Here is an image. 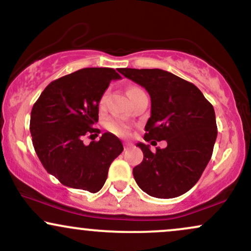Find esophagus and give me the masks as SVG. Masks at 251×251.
<instances>
[{
  "label": "esophagus",
  "mask_w": 251,
  "mask_h": 251,
  "mask_svg": "<svg viewBox=\"0 0 251 251\" xmlns=\"http://www.w3.org/2000/svg\"><path fill=\"white\" fill-rule=\"evenodd\" d=\"M132 148V145L129 143H125L124 144V149H125V151H127V150H129Z\"/></svg>",
  "instance_id": "1"
}]
</instances>
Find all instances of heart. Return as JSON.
Returning a JSON list of instances; mask_svg holds the SVG:
<instances>
[{
    "label": "heart",
    "instance_id": "1",
    "mask_svg": "<svg viewBox=\"0 0 251 251\" xmlns=\"http://www.w3.org/2000/svg\"><path fill=\"white\" fill-rule=\"evenodd\" d=\"M140 92H143V89L137 87V86H131V87L127 88V96L129 99H132L135 94L140 93ZM106 98H107V93L105 92L99 100V107H103V105H105V101H106ZM106 128H107L109 132H112V133L117 135H122V137H126V135H128L129 132H131V127H129V125L118 119L108 120V122L106 123Z\"/></svg>",
    "mask_w": 251,
    "mask_h": 251
}]
</instances>
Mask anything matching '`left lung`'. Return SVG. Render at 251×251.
<instances>
[{
  "mask_svg": "<svg viewBox=\"0 0 251 251\" xmlns=\"http://www.w3.org/2000/svg\"><path fill=\"white\" fill-rule=\"evenodd\" d=\"M120 73L143 86L151 97V117L144 139L165 149L150 150L139 143L143 162L133 169L144 192L155 198H175L188 192L208 165L217 137L212 105L194 83L163 70L120 68Z\"/></svg>",
  "mask_w": 251,
  "mask_h": 251,
  "instance_id": "left-lung-1",
  "label": "left lung"
}]
</instances>
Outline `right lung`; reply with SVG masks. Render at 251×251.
Here are the masks:
<instances>
[{"mask_svg": "<svg viewBox=\"0 0 251 251\" xmlns=\"http://www.w3.org/2000/svg\"><path fill=\"white\" fill-rule=\"evenodd\" d=\"M120 77L113 68H82L51 81L34 103L29 127L34 149L48 174L68 188L96 194L123 152L120 139L109 132L89 145L82 142L83 135L100 133L93 128L99 100L109 82Z\"/></svg>", "mask_w": 251, "mask_h": 251, "instance_id": "1", "label": "right lung"}]
</instances>
